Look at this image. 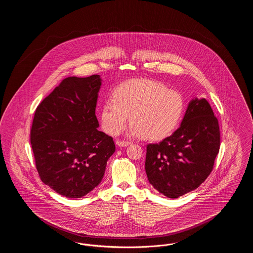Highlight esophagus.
Segmentation results:
<instances>
[{"mask_svg": "<svg viewBox=\"0 0 253 253\" xmlns=\"http://www.w3.org/2000/svg\"><path fill=\"white\" fill-rule=\"evenodd\" d=\"M116 143L118 146H120V147H127V146H129L130 145V142H128V141H124V140H117L116 141Z\"/></svg>", "mask_w": 253, "mask_h": 253, "instance_id": "obj_1", "label": "esophagus"}]
</instances>
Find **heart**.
I'll use <instances>...</instances> for the list:
<instances>
[{
    "instance_id": "1",
    "label": "heart",
    "mask_w": 253,
    "mask_h": 253,
    "mask_svg": "<svg viewBox=\"0 0 253 253\" xmlns=\"http://www.w3.org/2000/svg\"><path fill=\"white\" fill-rule=\"evenodd\" d=\"M112 101L100 109V122L105 132L116 135L127 125L131 136L160 140L177 128L184 112L180 94L151 80H130L114 89Z\"/></svg>"
}]
</instances>
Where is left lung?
Listing matches in <instances>:
<instances>
[{"label":"left lung","mask_w":253,"mask_h":253,"mask_svg":"<svg viewBox=\"0 0 253 253\" xmlns=\"http://www.w3.org/2000/svg\"><path fill=\"white\" fill-rule=\"evenodd\" d=\"M220 148L219 124L210 103L194 97L179 128L147 145L145 169L150 184L169 198L197 189L211 172Z\"/></svg>","instance_id":"left-lung-1"}]
</instances>
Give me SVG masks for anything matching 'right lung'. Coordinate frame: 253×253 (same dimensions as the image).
<instances>
[{
	"instance_id": "1",
	"label": "right lung",
	"mask_w": 253,
	"mask_h": 253,
	"mask_svg": "<svg viewBox=\"0 0 253 253\" xmlns=\"http://www.w3.org/2000/svg\"><path fill=\"white\" fill-rule=\"evenodd\" d=\"M99 75L64 79L37 107L30 132L42 181L67 198H81L101 182L115 153L113 137L97 130Z\"/></svg>"
}]
</instances>
